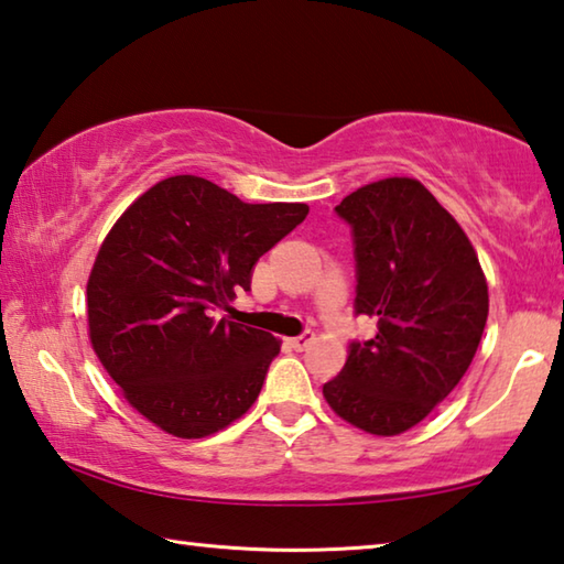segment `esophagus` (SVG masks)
Segmentation results:
<instances>
[{
  "mask_svg": "<svg viewBox=\"0 0 564 564\" xmlns=\"http://www.w3.org/2000/svg\"><path fill=\"white\" fill-rule=\"evenodd\" d=\"M312 343H315V335H312V332H304V335L290 339V345L297 349V352H302V349H307Z\"/></svg>",
  "mask_w": 564,
  "mask_h": 564,
  "instance_id": "1",
  "label": "esophagus"
}]
</instances>
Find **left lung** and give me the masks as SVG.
<instances>
[{
    "mask_svg": "<svg viewBox=\"0 0 564 564\" xmlns=\"http://www.w3.org/2000/svg\"><path fill=\"white\" fill-rule=\"evenodd\" d=\"M335 212L355 235V310L377 317V335L349 345L322 394L352 427L402 435L473 365L490 312L485 272L465 229L417 180L365 184Z\"/></svg>",
    "mask_w": 564,
    "mask_h": 564,
    "instance_id": "obj_1",
    "label": "left lung"
}]
</instances>
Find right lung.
Returning <instances> with one entry per match:
<instances>
[{"instance_id":"add662e5","label":"right lung","mask_w":564,"mask_h":564,"mask_svg":"<svg viewBox=\"0 0 564 564\" xmlns=\"http://www.w3.org/2000/svg\"><path fill=\"white\" fill-rule=\"evenodd\" d=\"M307 212L300 202L247 205L215 182L177 174L109 229L87 282L89 343L154 427L199 440L252 408L282 343L212 312L249 290L257 260Z\"/></svg>"}]
</instances>
